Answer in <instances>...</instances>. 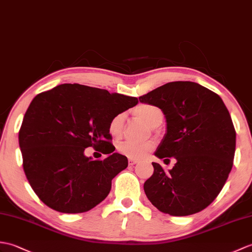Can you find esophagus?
I'll return each instance as SVG.
<instances>
[{
    "label": "esophagus",
    "mask_w": 252,
    "mask_h": 252,
    "mask_svg": "<svg viewBox=\"0 0 252 252\" xmlns=\"http://www.w3.org/2000/svg\"><path fill=\"white\" fill-rule=\"evenodd\" d=\"M136 163H137V161L136 160H128V165H130V166H133L134 164H136Z\"/></svg>",
    "instance_id": "34e87169"
}]
</instances>
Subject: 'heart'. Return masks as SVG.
I'll return each mask as SVG.
<instances>
[{"label":"heart","mask_w":252,"mask_h":252,"mask_svg":"<svg viewBox=\"0 0 252 252\" xmlns=\"http://www.w3.org/2000/svg\"><path fill=\"white\" fill-rule=\"evenodd\" d=\"M133 114L140 120H143L145 124H147L150 127H157L160 126L164 118L162 109L156 105L151 104H142L134 108ZM124 115L119 114L115 116L110 120L108 125V132L114 138H118L122 134L124 128ZM155 148V143L145 142V143H131V142H122L117 146V150L122 156H125L131 160H140L145 156H147L150 151Z\"/></svg>","instance_id":"1"}]
</instances>
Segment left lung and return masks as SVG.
Returning <instances> with one entry per match:
<instances>
[{
  "instance_id": "8db88e82",
  "label": "left lung",
  "mask_w": 252,
  "mask_h": 252,
  "mask_svg": "<svg viewBox=\"0 0 252 252\" xmlns=\"http://www.w3.org/2000/svg\"><path fill=\"white\" fill-rule=\"evenodd\" d=\"M138 98L165 117L166 133L155 156L176 160L168 172L153 163L146 195L171 216L201 212L217 197L233 166L236 133L229 110L218 94L192 81H172Z\"/></svg>"
}]
</instances>
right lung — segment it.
Returning a JSON list of instances; mask_svg holds the SVG:
<instances>
[{"label": "right lung", "mask_w": 252, "mask_h": 252, "mask_svg": "<svg viewBox=\"0 0 252 252\" xmlns=\"http://www.w3.org/2000/svg\"><path fill=\"white\" fill-rule=\"evenodd\" d=\"M138 103L137 97L78 84H63L35 96L19 131L23 169L47 206L65 214L85 213L105 200L112 180L127 166L114 153L108 125ZM93 147L108 155L93 160Z\"/></svg>", "instance_id": "obj_1"}]
</instances>
